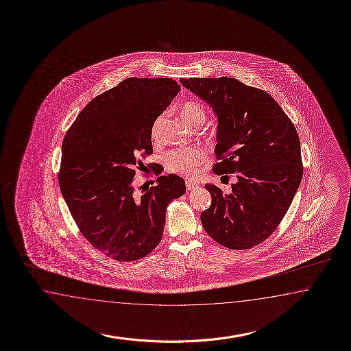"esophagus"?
<instances>
[{
    "label": "esophagus",
    "mask_w": 351,
    "mask_h": 351,
    "mask_svg": "<svg viewBox=\"0 0 351 351\" xmlns=\"http://www.w3.org/2000/svg\"><path fill=\"white\" fill-rule=\"evenodd\" d=\"M199 186L195 181H191V180H186V189L187 190H194L196 187Z\"/></svg>",
    "instance_id": "obj_1"
}]
</instances>
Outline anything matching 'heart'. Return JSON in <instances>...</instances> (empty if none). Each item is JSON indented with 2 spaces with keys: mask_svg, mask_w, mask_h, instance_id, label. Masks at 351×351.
I'll return each instance as SVG.
<instances>
[{
  "mask_svg": "<svg viewBox=\"0 0 351 351\" xmlns=\"http://www.w3.org/2000/svg\"><path fill=\"white\" fill-rule=\"evenodd\" d=\"M180 114L187 125H203L206 113L203 107L195 101H187L181 109ZM164 116L157 118L155 125H154V137H156L158 127L161 125ZM206 160V152L203 148L191 146V147H180L169 152L165 158V164L169 171L180 173L184 176H195L197 172V167L203 164Z\"/></svg>",
  "mask_w": 351,
  "mask_h": 351,
  "instance_id": "1",
  "label": "heart"
}]
</instances>
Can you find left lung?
<instances>
[{"instance_id":"left-lung-1","label":"left lung","mask_w":351,"mask_h":351,"mask_svg":"<svg viewBox=\"0 0 351 351\" xmlns=\"http://www.w3.org/2000/svg\"><path fill=\"white\" fill-rule=\"evenodd\" d=\"M218 116L217 175L235 173L230 194L206 185L202 224L229 250H250L278 228L304 173L296 128L269 94L228 77L180 79Z\"/></svg>"}]
</instances>
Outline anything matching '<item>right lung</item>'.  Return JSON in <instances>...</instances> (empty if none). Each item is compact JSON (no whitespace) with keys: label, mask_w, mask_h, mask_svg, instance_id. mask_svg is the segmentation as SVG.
I'll list each match as a JSON object with an SVG mask.
<instances>
[{"label":"right lung","mask_w":351,"mask_h":351,"mask_svg":"<svg viewBox=\"0 0 351 351\" xmlns=\"http://www.w3.org/2000/svg\"><path fill=\"white\" fill-rule=\"evenodd\" d=\"M179 90L170 78H127L89 101L62 141V197L82 235L118 262L156 248L169 204L186 191L179 176H160V166L156 186L136 194L133 185L136 171L146 167L141 157L154 151L152 125Z\"/></svg>","instance_id":"right-lung-1"}]
</instances>
